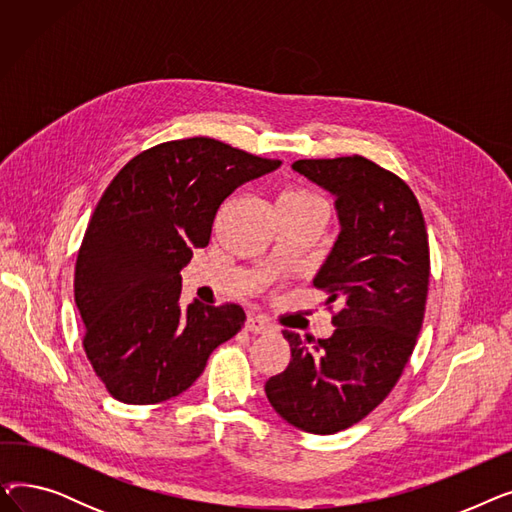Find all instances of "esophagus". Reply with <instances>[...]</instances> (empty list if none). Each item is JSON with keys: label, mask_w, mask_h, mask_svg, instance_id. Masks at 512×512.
<instances>
[{"label": "esophagus", "mask_w": 512, "mask_h": 512, "mask_svg": "<svg viewBox=\"0 0 512 512\" xmlns=\"http://www.w3.org/2000/svg\"><path fill=\"white\" fill-rule=\"evenodd\" d=\"M245 328L249 332H253V334H270V332H274V326L270 324V321L259 317V315H249Z\"/></svg>", "instance_id": "1"}]
</instances>
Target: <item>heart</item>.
<instances>
[{
  "mask_svg": "<svg viewBox=\"0 0 512 512\" xmlns=\"http://www.w3.org/2000/svg\"><path fill=\"white\" fill-rule=\"evenodd\" d=\"M324 207V201H321L309 188L301 186H290L280 195L278 199V209H303V207Z\"/></svg>",
  "mask_w": 512,
  "mask_h": 512,
  "instance_id": "b5f03b06",
  "label": "heart"
}]
</instances>
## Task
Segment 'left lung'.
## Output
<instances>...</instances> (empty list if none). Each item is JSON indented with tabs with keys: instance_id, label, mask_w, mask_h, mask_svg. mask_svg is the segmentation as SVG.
<instances>
[{
	"instance_id": "1",
	"label": "left lung",
	"mask_w": 512,
	"mask_h": 512,
	"mask_svg": "<svg viewBox=\"0 0 512 512\" xmlns=\"http://www.w3.org/2000/svg\"><path fill=\"white\" fill-rule=\"evenodd\" d=\"M292 170L334 197L340 232L313 284L340 311L334 334L311 347L282 332L292 359L265 394L284 421L328 436L378 407L413 353L429 284L427 232L411 188L361 155L299 159Z\"/></svg>"
}]
</instances>
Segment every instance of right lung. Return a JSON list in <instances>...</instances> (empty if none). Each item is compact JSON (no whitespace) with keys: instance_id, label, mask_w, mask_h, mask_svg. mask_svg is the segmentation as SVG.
Instances as JSON below:
<instances>
[{"instance_id":"right-lung-1","label":"right lung","mask_w":512,"mask_h":512,"mask_svg":"<svg viewBox=\"0 0 512 512\" xmlns=\"http://www.w3.org/2000/svg\"><path fill=\"white\" fill-rule=\"evenodd\" d=\"M280 164L195 137L139 153L105 188L78 251L74 301L85 353L116 400L155 405L182 394L245 326L238 305L182 309L180 272L209 245L224 199Z\"/></svg>"}]
</instances>
